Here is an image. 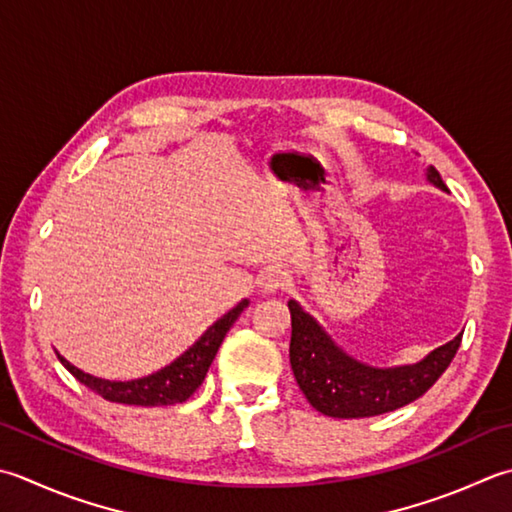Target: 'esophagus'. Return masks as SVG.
Segmentation results:
<instances>
[{
	"mask_svg": "<svg viewBox=\"0 0 512 512\" xmlns=\"http://www.w3.org/2000/svg\"><path fill=\"white\" fill-rule=\"evenodd\" d=\"M288 284V275L286 270L277 268V266H270L266 270H262V275L257 277V286L262 293L270 295V293H279V290H284Z\"/></svg>",
	"mask_w": 512,
	"mask_h": 512,
	"instance_id": "34e87169",
	"label": "esophagus"
}]
</instances>
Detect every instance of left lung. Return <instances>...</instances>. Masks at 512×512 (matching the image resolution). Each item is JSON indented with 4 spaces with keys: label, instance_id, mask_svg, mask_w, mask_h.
I'll use <instances>...</instances> for the list:
<instances>
[{
    "label": "left lung",
    "instance_id": "1",
    "mask_svg": "<svg viewBox=\"0 0 512 512\" xmlns=\"http://www.w3.org/2000/svg\"><path fill=\"white\" fill-rule=\"evenodd\" d=\"M426 179L433 186L448 190L435 166L426 168ZM288 310L293 324L290 366L297 384L310 406L337 419L375 417L415 402L442 377L462 344L459 333L422 362L375 368L346 355L295 299L288 302Z\"/></svg>",
    "mask_w": 512,
    "mask_h": 512
}]
</instances>
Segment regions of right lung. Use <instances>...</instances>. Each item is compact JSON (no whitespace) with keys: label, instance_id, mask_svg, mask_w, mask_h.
<instances>
[{"label":"right lung","instance_id":"add662e5","mask_svg":"<svg viewBox=\"0 0 512 512\" xmlns=\"http://www.w3.org/2000/svg\"><path fill=\"white\" fill-rule=\"evenodd\" d=\"M248 306V299H242L235 308H230L224 317L210 326L206 333L190 346L186 353L179 355L175 362H170L157 373L139 379H130V382H110V379L93 377L79 370L57 353V359L64 364V368L73 375L77 382L88 386L93 393L102 395L108 402L115 404H128V406H173L182 404L202 386L204 377L208 373L210 364L217 355L219 346H222L226 333L242 315V310Z\"/></svg>","mask_w":512,"mask_h":512}]
</instances>
